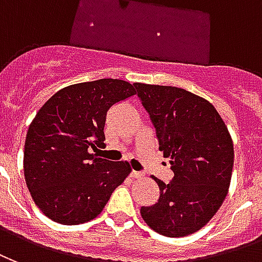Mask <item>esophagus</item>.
Instances as JSON below:
<instances>
[{
  "label": "esophagus",
  "mask_w": 262,
  "mask_h": 262,
  "mask_svg": "<svg viewBox=\"0 0 262 262\" xmlns=\"http://www.w3.org/2000/svg\"><path fill=\"white\" fill-rule=\"evenodd\" d=\"M131 177H133V179H144L145 174L142 173V171L133 170V171H131Z\"/></svg>",
  "instance_id": "34e87169"
}]
</instances>
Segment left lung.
<instances>
[{
    "instance_id": "1",
    "label": "left lung",
    "mask_w": 262,
    "mask_h": 262,
    "mask_svg": "<svg viewBox=\"0 0 262 262\" xmlns=\"http://www.w3.org/2000/svg\"><path fill=\"white\" fill-rule=\"evenodd\" d=\"M134 86L174 173L167 184L154 177L159 200L141 208V216L163 236H188L205 226L226 198L234 160L232 137L216 108L191 92L138 82Z\"/></svg>"
}]
</instances>
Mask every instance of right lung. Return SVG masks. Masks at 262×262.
<instances>
[{
  "label": "right lung",
  "instance_id": "obj_1",
  "mask_svg": "<svg viewBox=\"0 0 262 262\" xmlns=\"http://www.w3.org/2000/svg\"><path fill=\"white\" fill-rule=\"evenodd\" d=\"M135 93L121 79L75 83L37 112L25 141V180L34 204L51 221L79 225L95 219L129 174L128 162H110L89 149L104 145L110 107Z\"/></svg>",
  "mask_w": 262,
  "mask_h": 262
}]
</instances>
